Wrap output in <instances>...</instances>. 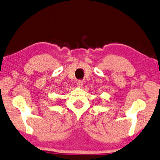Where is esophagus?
I'll return each instance as SVG.
<instances>
[{"instance_id": "obj_1", "label": "esophagus", "mask_w": 160, "mask_h": 160, "mask_svg": "<svg viewBox=\"0 0 160 160\" xmlns=\"http://www.w3.org/2000/svg\"><path fill=\"white\" fill-rule=\"evenodd\" d=\"M77 86L78 87H79V88H81L82 86V85H83V82H82V80H78V82H77Z\"/></svg>"}]
</instances>
